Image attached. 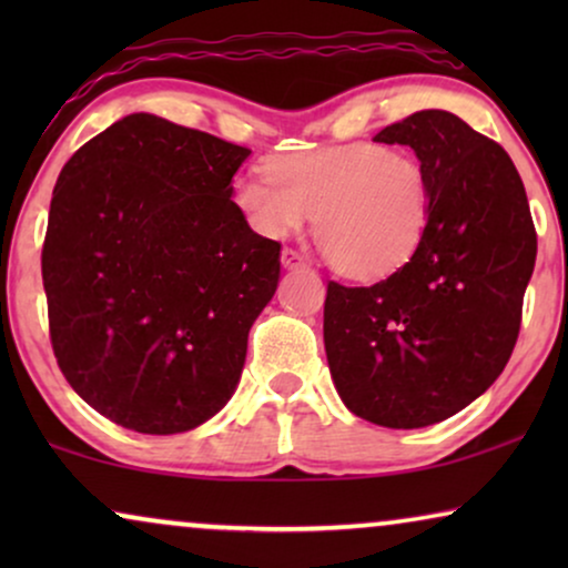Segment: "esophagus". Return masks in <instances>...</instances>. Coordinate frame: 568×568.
I'll use <instances>...</instances> for the list:
<instances>
[{
    "label": "esophagus",
    "instance_id": "esophagus-1",
    "mask_svg": "<svg viewBox=\"0 0 568 568\" xmlns=\"http://www.w3.org/2000/svg\"><path fill=\"white\" fill-rule=\"evenodd\" d=\"M282 266L292 271V268L307 266V261L302 258V255H300L297 251H292V247H284V251H282Z\"/></svg>",
    "mask_w": 568,
    "mask_h": 568
}]
</instances>
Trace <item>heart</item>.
<instances>
[{"label":"heart","instance_id":"heart-1","mask_svg":"<svg viewBox=\"0 0 568 568\" xmlns=\"http://www.w3.org/2000/svg\"><path fill=\"white\" fill-rule=\"evenodd\" d=\"M232 201L263 237H284L313 214L317 247L338 274L377 282L414 258L432 222L434 185L422 162L356 142L268 160Z\"/></svg>","mask_w":568,"mask_h":568}]
</instances>
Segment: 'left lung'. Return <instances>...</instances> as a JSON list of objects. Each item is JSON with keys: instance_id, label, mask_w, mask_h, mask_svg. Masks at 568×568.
<instances>
[{"instance_id": "left-lung-1", "label": "left lung", "mask_w": 568, "mask_h": 568, "mask_svg": "<svg viewBox=\"0 0 568 568\" xmlns=\"http://www.w3.org/2000/svg\"><path fill=\"white\" fill-rule=\"evenodd\" d=\"M429 170L432 222L414 258L372 286L328 282L323 341L346 408L387 429L455 416L507 367L538 237L515 162L447 111L375 136Z\"/></svg>"}]
</instances>
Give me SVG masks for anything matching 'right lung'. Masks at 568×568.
<instances>
[{"label":"right lung","instance_id":"1","mask_svg":"<svg viewBox=\"0 0 568 568\" xmlns=\"http://www.w3.org/2000/svg\"><path fill=\"white\" fill-rule=\"evenodd\" d=\"M247 154L131 113L53 185L41 255L51 346L74 393L119 426L181 434L235 393L282 271V245L232 201Z\"/></svg>","mask_w":568,"mask_h":568}]
</instances>
